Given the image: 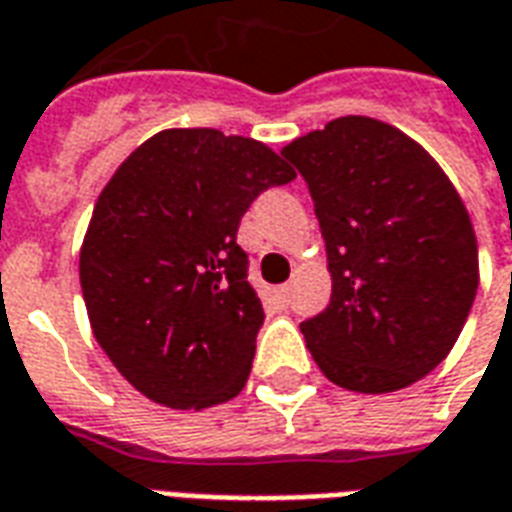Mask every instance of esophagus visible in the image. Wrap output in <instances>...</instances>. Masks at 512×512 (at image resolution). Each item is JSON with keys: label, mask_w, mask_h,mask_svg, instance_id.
Listing matches in <instances>:
<instances>
[{"label": "esophagus", "mask_w": 512, "mask_h": 512, "mask_svg": "<svg viewBox=\"0 0 512 512\" xmlns=\"http://www.w3.org/2000/svg\"><path fill=\"white\" fill-rule=\"evenodd\" d=\"M276 301L282 306H287V301H290V287H276Z\"/></svg>", "instance_id": "34e87169"}]
</instances>
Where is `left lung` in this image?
Masks as SVG:
<instances>
[{
    "label": "left lung",
    "mask_w": 512,
    "mask_h": 512,
    "mask_svg": "<svg viewBox=\"0 0 512 512\" xmlns=\"http://www.w3.org/2000/svg\"><path fill=\"white\" fill-rule=\"evenodd\" d=\"M304 176L331 304L301 323L339 388L391 393L445 361L478 293V238L456 187L404 132L342 116L282 149Z\"/></svg>",
    "instance_id": "8db88e82"
}]
</instances>
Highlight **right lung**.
Listing matches in <instances>:
<instances>
[{"label": "right lung", "instance_id": "obj_1", "mask_svg": "<svg viewBox=\"0 0 512 512\" xmlns=\"http://www.w3.org/2000/svg\"><path fill=\"white\" fill-rule=\"evenodd\" d=\"M293 179L266 143L198 127L157 132L105 184L81 246L83 301L94 339L146 399L206 410L241 393L266 314L238 222Z\"/></svg>", "mask_w": 512, "mask_h": 512}]
</instances>
